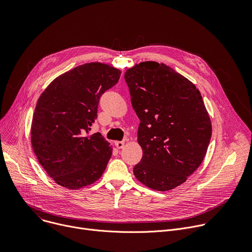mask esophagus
Returning a JSON list of instances; mask_svg holds the SVG:
<instances>
[{"label": "esophagus", "mask_w": 252, "mask_h": 252, "mask_svg": "<svg viewBox=\"0 0 252 252\" xmlns=\"http://www.w3.org/2000/svg\"><path fill=\"white\" fill-rule=\"evenodd\" d=\"M115 145L118 149H122V148H124L125 143L123 141H117V142H115Z\"/></svg>", "instance_id": "obj_1"}]
</instances>
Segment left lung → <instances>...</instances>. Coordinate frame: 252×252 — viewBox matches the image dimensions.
<instances>
[{"label": "left lung", "instance_id": "1", "mask_svg": "<svg viewBox=\"0 0 252 252\" xmlns=\"http://www.w3.org/2000/svg\"><path fill=\"white\" fill-rule=\"evenodd\" d=\"M131 103L140 124L137 141L143 156L135 177L168 191L181 185L202 163L212 126L199 90L171 67L141 62L125 72Z\"/></svg>", "mask_w": 252, "mask_h": 252}]
</instances>
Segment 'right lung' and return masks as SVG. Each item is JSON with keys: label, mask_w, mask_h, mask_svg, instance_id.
<instances>
[{"label": "right lung", "mask_w": 252, "mask_h": 252, "mask_svg": "<svg viewBox=\"0 0 252 252\" xmlns=\"http://www.w3.org/2000/svg\"><path fill=\"white\" fill-rule=\"evenodd\" d=\"M121 71L94 62L54 79L38 99L31 143L39 163L57 184L78 190L104 173L112 147L100 133L89 134L101 95L118 83Z\"/></svg>", "instance_id": "obj_1"}]
</instances>
